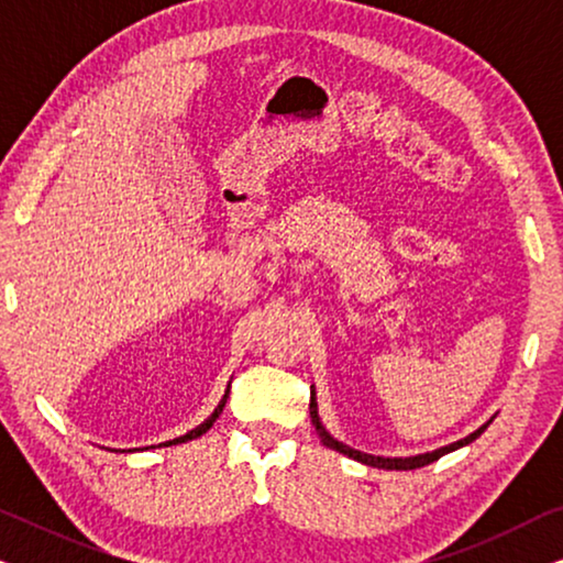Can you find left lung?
I'll return each mask as SVG.
<instances>
[{"label": "left lung", "mask_w": 563, "mask_h": 563, "mask_svg": "<svg viewBox=\"0 0 563 563\" xmlns=\"http://www.w3.org/2000/svg\"><path fill=\"white\" fill-rule=\"evenodd\" d=\"M310 418H312V426H314V430H318L320 441L325 443V445H330V449H335L338 453H343V456H349V459H353V461H361V464H366V466L389 468V472H391V468H397V472H410V468H420V466L433 464V461H438L441 456H445V453H451V451L461 449V445H468L472 441H476V438H479V435L484 433V430H487L489 422H492V420H489V422H484V426H482L479 430H474L472 435L461 438V441L451 443V445H443V449H438V451L420 453V456H407V459H384V456H372V453L356 451V449H351V445H343L341 441H335V438L330 435L325 428H322L320 415H318V402H314V391H312V389H310Z\"/></svg>", "instance_id": "8db88e82"}]
</instances>
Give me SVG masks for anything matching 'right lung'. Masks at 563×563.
<instances>
[{
    "label": "right lung",
    "mask_w": 563,
    "mask_h": 563,
    "mask_svg": "<svg viewBox=\"0 0 563 563\" xmlns=\"http://www.w3.org/2000/svg\"><path fill=\"white\" fill-rule=\"evenodd\" d=\"M228 391H230V389H228ZM228 391H225V397H222V399H220V405H218V407H214V412L210 415V418H207V420L202 422V426H197L195 430H189V433H187V435L176 438V441H168V443H187V441H191V438H199V435H202V433H207V430H210V428H212V422L220 418L222 407H225V402H228Z\"/></svg>",
    "instance_id": "obj_1"
}]
</instances>
